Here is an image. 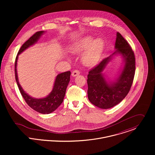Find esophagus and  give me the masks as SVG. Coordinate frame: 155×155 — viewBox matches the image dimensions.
Segmentation results:
<instances>
[{
    "instance_id": "34e87169",
    "label": "esophagus",
    "mask_w": 155,
    "mask_h": 155,
    "mask_svg": "<svg viewBox=\"0 0 155 155\" xmlns=\"http://www.w3.org/2000/svg\"><path fill=\"white\" fill-rule=\"evenodd\" d=\"M80 74V71L79 70H75L74 71H73L72 73H71V76L73 77H75L76 76H78L79 74Z\"/></svg>"
}]
</instances>
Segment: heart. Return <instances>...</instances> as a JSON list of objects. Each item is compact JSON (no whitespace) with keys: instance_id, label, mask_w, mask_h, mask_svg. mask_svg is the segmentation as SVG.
I'll use <instances>...</instances> for the list:
<instances>
[{"instance_id":"1","label":"heart","mask_w":155,"mask_h":155,"mask_svg":"<svg viewBox=\"0 0 155 155\" xmlns=\"http://www.w3.org/2000/svg\"><path fill=\"white\" fill-rule=\"evenodd\" d=\"M92 40L91 36L85 37L71 47V51L74 54H81L85 51L82 55V61L88 66H94L98 63L104 46L101 39L97 38L93 41Z\"/></svg>"}]
</instances>
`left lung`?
Instances as JSON below:
<instances>
[{"label":"left lung","mask_w":155,"mask_h":155,"mask_svg":"<svg viewBox=\"0 0 155 155\" xmlns=\"http://www.w3.org/2000/svg\"><path fill=\"white\" fill-rule=\"evenodd\" d=\"M114 48L112 55L103 59L89 71L87 79L88 96L89 101L95 106L110 109L120 103L128 94L133 84L135 71V58L131 47L119 33H116ZM123 57L124 65L116 81L108 83L102 71L114 54Z\"/></svg>","instance_id":"left-lung-1"}]
</instances>
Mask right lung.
I'll list each match as a JSON object with an SVG mask.
<instances>
[{"label": "right lung", "mask_w": 155, "mask_h": 155, "mask_svg": "<svg viewBox=\"0 0 155 155\" xmlns=\"http://www.w3.org/2000/svg\"><path fill=\"white\" fill-rule=\"evenodd\" d=\"M44 31H40L35 33L29 38L20 49L15 63V75L19 90L22 97L27 104L33 110L42 114H49L55 110L63 103L66 91L67 85L70 81L71 72L70 71L58 74L55 80L54 87L51 93L45 98H35L28 95L22 89L19 84L17 65L18 55L28 47L36 44L40 37L44 34Z\"/></svg>", "instance_id": "obj_1"}]
</instances>
